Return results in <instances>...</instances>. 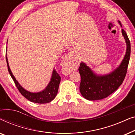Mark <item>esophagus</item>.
I'll return each mask as SVG.
<instances>
[{
    "mask_svg": "<svg viewBox=\"0 0 135 135\" xmlns=\"http://www.w3.org/2000/svg\"><path fill=\"white\" fill-rule=\"evenodd\" d=\"M72 55H73V54H72V53H69V54H68V55L67 57H70V56H71Z\"/></svg>",
    "mask_w": 135,
    "mask_h": 135,
    "instance_id": "esophagus-1",
    "label": "esophagus"
}]
</instances>
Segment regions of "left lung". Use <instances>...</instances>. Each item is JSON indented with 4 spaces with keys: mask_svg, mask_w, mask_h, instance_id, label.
<instances>
[{
    "mask_svg": "<svg viewBox=\"0 0 135 135\" xmlns=\"http://www.w3.org/2000/svg\"><path fill=\"white\" fill-rule=\"evenodd\" d=\"M122 26L120 22H119ZM122 36L127 44V50L122 61L118 68L108 74L99 75L82 62L79 68L81 81L80 91L82 95L88 100L102 99L114 93L122 84L127 72L130 61V42L125 31L122 29Z\"/></svg>",
    "mask_w": 135,
    "mask_h": 135,
    "instance_id": "8db88e82",
    "label": "left lung"
}]
</instances>
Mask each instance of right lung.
<instances>
[{"mask_svg": "<svg viewBox=\"0 0 135 135\" xmlns=\"http://www.w3.org/2000/svg\"><path fill=\"white\" fill-rule=\"evenodd\" d=\"M6 61L7 66H8V72L10 73L12 78L13 79V81L16 85V86L17 87L21 95L23 97H25L26 98L31 101V102L39 103V104H44V103H48L51 102L56 97L58 91L59 85H60L61 81V77L57 73L56 70L53 69L50 81L49 84H48L47 87L45 89L42 90V91L37 92V93H32V92L27 91L25 88L22 87L19 83H18V81L16 80L15 77L13 75L12 71L10 70V68L9 67L8 59H7V56Z\"/></svg>", "mask_w": 135, "mask_h": 135, "instance_id": "1", "label": "right lung"}]
</instances>
